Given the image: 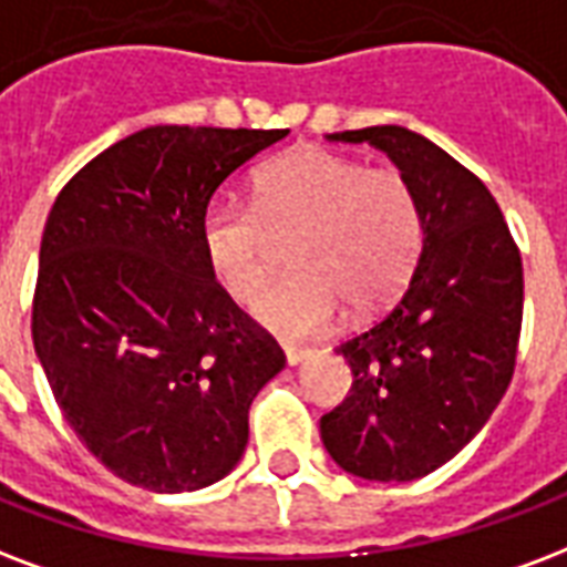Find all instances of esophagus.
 Instances as JSON below:
<instances>
[{
    "mask_svg": "<svg viewBox=\"0 0 567 567\" xmlns=\"http://www.w3.org/2000/svg\"><path fill=\"white\" fill-rule=\"evenodd\" d=\"M309 357H312L309 348H285V362H288V365H300V362L309 360Z\"/></svg>",
    "mask_w": 567,
    "mask_h": 567,
    "instance_id": "obj_1",
    "label": "esophagus"
}]
</instances>
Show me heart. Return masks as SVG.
I'll return each instance as SVG.
<instances>
[{"label": "heart", "mask_w": 567, "mask_h": 567, "mask_svg": "<svg viewBox=\"0 0 567 567\" xmlns=\"http://www.w3.org/2000/svg\"><path fill=\"white\" fill-rule=\"evenodd\" d=\"M293 234L297 274L255 302V318L282 339H312L339 323L344 302L369 315L404 291L425 244V214L399 168L300 148L255 175V205L214 198L198 223L207 267L237 302L274 276V237Z\"/></svg>", "instance_id": "1"}]
</instances>
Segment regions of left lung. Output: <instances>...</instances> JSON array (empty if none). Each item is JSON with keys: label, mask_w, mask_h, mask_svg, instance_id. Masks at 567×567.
Returning a JSON list of instances; mask_svg holds the SVG:
<instances>
[{"label": "left lung", "mask_w": 567, "mask_h": 567, "mask_svg": "<svg viewBox=\"0 0 567 567\" xmlns=\"http://www.w3.org/2000/svg\"><path fill=\"white\" fill-rule=\"evenodd\" d=\"M413 184L425 244L392 309L336 351L351 392L321 416V440L344 473L413 482L485 427L512 383L524 321V265L491 189L408 127L344 130Z\"/></svg>", "instance_id": "left-lung-1"}]
</instances>
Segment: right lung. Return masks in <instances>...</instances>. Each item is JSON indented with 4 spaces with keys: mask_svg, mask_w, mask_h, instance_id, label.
Wrapping results in <instances>:
<instances>
[{
    "mask_svg": "<svg viewBox=\"0 0 567 567\" xmlns=\"http://www.w3.org/2000/svg\"><path fill=\"white\" fill-rule=\"evenodd\" d=\"M288 130L157 124L101 151L55 196L32 341L55 404L106 470L181 494L235 470L249 404L285 369L216 282L198 223L223 181Z\"/></svg>",
    "mask_w": 567,
    "mask_h": 567,
    "instance_id": "add662e5",
    "label": "right lung"
}]
</instances>
